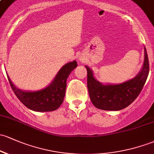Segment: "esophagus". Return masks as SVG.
I'll use <instances>...</instances> for the list:
<instances>
[{
	"label": "esophagus",
	"instance_id": "34e87169",
	"mask_svg": "<svg viewBox=\"0 0 154 154\" xmlns=\"http://www.w3.org/2000/svg\"><path fill=\"white\" fill-rule=\"evenodd\" d=\"M80 60H81V59H80Z\"/></svg>",
	"mask_w": 154,
	"mask_h": 154
}]
</instances>
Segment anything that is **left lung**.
Listing matches in <instances>:
<instances>
[{"label":"left lung","mask_w":154,"mask_h":154,"mask_svg":"<svg viewBox=\"0 0 154 154\" xmlns=\"http://www.w3.org/2000/svg\"><path fill=\"white\" fill-rule=\"evenodd\" d=\"M87 88L90 100L97 109L119 111L128 106L143 90L149 73V62L144 46V62L139 73L133 79L120 84H102L94 77L93 71L88 66Z\"/></svg>","instance_id":"obj_1"}]
</instances>
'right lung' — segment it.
Listing matches in <instances>:
<instances>
[{"instance_id": "right-lung-1", "label": "right lung", "mask_w": 154, "mask_h": 154, "mask_svg": "<svg viewBox=\"0 0 154 154\" xmlns=\"http://www.w3.org/2000/svg\"><path fill=\"white\" fill-rule=\"evenodd\" d=\"M76 67L75 60L65 64L48 87L37 91H25L17 88L6 75L13 92L28 109L34 112H51L57 109L63 103L67 78Z\"/></svg>"}]
</instances>
